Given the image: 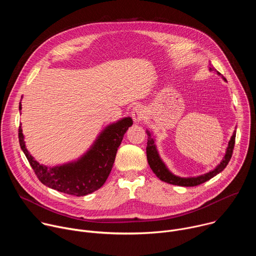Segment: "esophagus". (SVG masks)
Returning a JSON list of instances; mask_svg holds the SVG:
<instances>
[{"label":"esophagus","instance_id":"1","mask_svg":"<svg viewBox=\"0 0 256 256\" xmlns=\"http://www.w3.org/2000/svg\"><path fill=\"white\" fill-rule=\"evenodd\" d=\"M132 120L136 124H138L142 120H144V108L140 105H136L134 106L132 109Z\"/></svg>","mask_w":256,"mask_h":256}]
</instances>
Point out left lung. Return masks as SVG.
<instances>
[{"label":"left lung","instance_id":"left-lung-1","mask_svg":"<svg viewBox=\"0 0 256 256\" xmlns=\"http://www.w3.org/2000/svg\"><path fill=\"white\" fill-rule=\"evenodd\" d=\"M210 68V70H214V68ZM146 132H147L148 136H148V142H147V159H148V163H149L152 171L156 174V176L160 180H162L164 182H167V184H174V186H200V184H204V182L212 178L214 176H216V174L222 172L231 160L233 150H234V146H235V138H236V130H234L233 136H232V138L229 142V144H228L226 155H225L223 161L220 163V165L216 167V169H214L212 171H210V172H208L204 175H200V176H198V177L181 178V177L173 175L166 168V166L164 165V163L162 162V160L160 159V157L158 155V152H157L156 147L154 144V140L151 136V132L149 130H146Z\"/></svg>","mask_w":256,"mask_h":256}]
</instances>
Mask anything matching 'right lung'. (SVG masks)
Masks as SVG:
<instances>
[{
  "label": "right lung",
  "mask_w": 256,
  "mask_h": 256,
  "mask_svg": "<svg viewBox=\"0 0 256 256\" xmlns=\"http://www.w3.org/2000/svg\"><path fill=\"white\" fill-rule=\"evenodd\" d=\"M19 108L21 109V102ZM130 118L107 126L88 153L75 163L48 168L35 161L28 153L19 126V142L30 166L40 182L58 192L83 196L100 188L110 173L118 149L126 132L132 126Z\"/></svg>",
  "instance_id": "add662e5"
}]
</instances>
